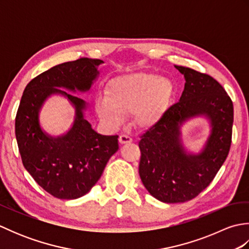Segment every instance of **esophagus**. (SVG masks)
Here are the masks:
<instances>
[{
	"instance_id": "obj_1",
	"label": "esophagus",
	"mask_w": 249,
	"mask_h": 249,
	"mask_svg": "<svg viewBox=\"0 0 249 249\" xmlns=\"http://www.w3.org/2000/svg\"><path fill=\"white\" fill-rule=\"evenodd\" d=\"M119 141H120L121 144H124V143H129V142L133 141V139H131V137L129 135L122 134L119 137Z\"/></svg>"
}]
</instances>
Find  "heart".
<instances>
[{
  "label": "heart",
  "instance_id": "heart-1",
  "mask_svg": "<svg viewBox=\"0 0 249 249\" xmlns=\"http://www.w3.org/2000/svg\"><path fill=\"white\" fill-rule=\"evenodd\" d=\"M171 92V82L165 77L129 73L110 80L106 96H99L95 107L100 120L111 128L120 126L127 112H131L136 127L149 128L160 120Z\"/></svg>",
  "mask_w": 249,
  "mask_h": 249
}]
</instances>
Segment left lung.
I'll list each match as a JSON object with an SVG mask.
<instances>
[{
    "mask_svg": "<svg viewBox=\"0 0 249 249\" xmlns=\"http://www.w3.org/2000/svg\"><path fill=\"white\" fill-rule=\"evenodd\" d=\"M185 88L177 104L140 137L139 174L153 197L167 203L189 201L209 186L229 154L233 104L221 84L208 73L177 66ZM204 114L213 133L199 156L186 155L179 138L185 120Z\"/></svg>",
    "mask_w": 249,
    "mask_h": 249,
    "instance_id": "1",
    "label": "left lung"
}]
</instances>
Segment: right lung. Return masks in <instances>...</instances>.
<instances>
[{"label":"right lung","instance_id":"obj_1","mask_svg":"<svg viewBox=\"0 0 249 249\" xmlns=\"http://www.w3.org/2000/svg\"><path fill=\"white\" fill-rule=\"evenodd\" d=\"M103 61L80 57L44 71L25 87L16 115L15 131L21 160L35 182L57 199L71 200L88 194L119 150V136H102L83 118L86 102L62 91H88ZM64 94L75 106L76 120L67 134L51 137L41 130L38 112L51 93Z\"/></svg>","mask_w":249,"mask_h":249}]
</instances>
